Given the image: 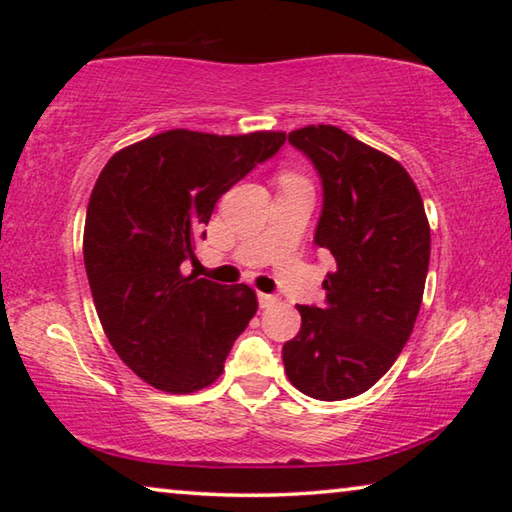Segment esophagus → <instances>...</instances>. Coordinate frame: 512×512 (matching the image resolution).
Segmentation results:
<instances>
[{"label": "esophagus", "instance_id": "1", "mask_svg": "<svg viewBox=\"0 0 512 512\" xmlns=\"http://www.w3.org/2000/svg\"><path fill=\"white\" fill-rule=\"evenodd\" d=\"M257 300H259V307H262V309L271 307V305H275V302H277V298L275 296H268V293H259Z\"/></svg>", "mask_w": 512, "mask_h": 512}]
</instances>
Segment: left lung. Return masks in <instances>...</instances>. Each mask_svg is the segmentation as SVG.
I'll return each instance as SVG.
<instances>
[{
  "instance_id": "obj_1",
  "label": "left lung",
  "mask_w": 512,
  "mask_h": 512,
  "mask_svg": "<svg viewBox=\"0 0 512 512\" xmlns=\"http://www.w3.org/2000/svg\"><path fill=\"white\" fill-rule=\"evenodd\" d=\"M323 185L314 244L336 259L323 307L298 305L284 343L287 377L314 400L339 402L384 377L413 332L429 271L431 232L418 187L400 162L336 126L289 133Z\"/></svg>"
}]
</instances>
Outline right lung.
Returning a JSON list of instances; mask_svg holds the SVG:
<instances>
[{
    "instance_id": "obj_1",
    "label": "right lung",
    "mask_w": 512,
    "mask_h": 512,
    "mask_svg": "<svg viewBox=\"0 0 512 512\" xmlns=\"http://www.w3.org/2000/svg\"><path fill=\"white\" fill-rule=\"evenodd\" d=\"M287 133L210 135L176 128L112 155L92 189L83 259L108 341L137 377L194 393L223 372L255 316L248 284L185 275L214 205Z\"/></svg>"
}]
</instances>
